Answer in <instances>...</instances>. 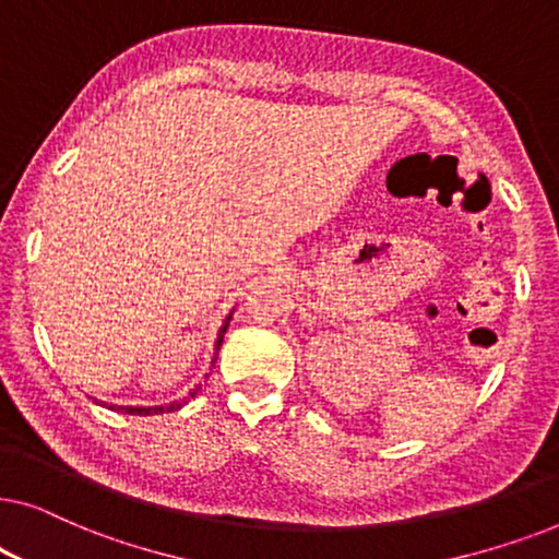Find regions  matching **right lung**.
I'll list each match as a JSON object with an SVG mask.
<instances>
[{"instance_id": "add662e5", "label": "right lung", "mask_w": 559, "mask_h": 559, "mask_svg": "<svg viewBox=\"0 0 559 559\" xmlns=\"http://www.w3.org/2000/svg\"><path fill=\"white\" fill-rule=\"evenodd\" d=\"M231 316H234V312H228V318L224 320V325H221L218 338H216V354H213V361H211V364H216V358H218V348H221V343H224V333H226L228 323H231ZM205 377H209V373H205ZM198 389H201V386H195L193 392H190V396H195ZM182 404H186V402H182ZM182 404H180V402H170V404H165V407H111V409H121V412H127V415H159V412H173V409H180Z\"/></svg>"}]
</instances>
